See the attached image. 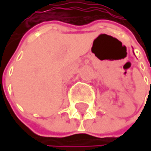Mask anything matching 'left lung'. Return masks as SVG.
<instances>
[{"label":"left lung","instance_id":"obj_1","mask_svg":"<svg viewBox=\"0 0 151 151\" xmlns=\"http://www.w3.org/2000/svg\"><path fill=\"white\" fill-rule=\"evenodd\" d=\"M150 85H151V81H150Z\"/></svg>","mask_w":151,"mask_h":151}]
</instances>
